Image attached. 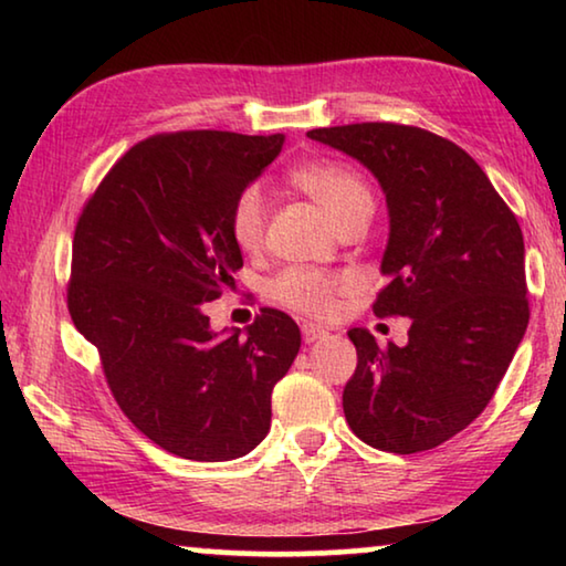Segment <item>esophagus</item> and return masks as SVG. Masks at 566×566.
Returning a JSON list of instances; mask_svg holds the SVG:
<instances>
[{
	"label": "esophagus",
	"mask_w": 566,
	"mask_h": 566,
	"mask_svg": "<svg viewBox=\"0 0 566 566\" xmlns=\"http://www.w3.org/2000/svg\"><path fill=\"white\" fill-rule=\"evenodd\" d=\"M327 334H329V332L324 329V327H317V324H302V337H304L306 344L319 342V339L327 337Z\"/></svg>",
	"instance_id": "1"
}]
</instances>
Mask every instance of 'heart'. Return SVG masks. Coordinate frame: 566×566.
Segmentation results:
<instances>
[{"instance_id":"1","label":"heart","mask_w":566,"mask_h":566,"mask_svg":"<svg viewBox=\"0 0 566 566\" xmlns=\"http://www.w3.org/2000/svg\"><path fill=\"white\" fill-rule=\"evenodd\" d=\"M292 181L304 195H310L339 229L354 217L371 214L375 197L357 169L344 161H312L292 175ZM266 199L260 185H249L239 191L229 209V234L244 252H254L264 242ZM349 280L339 272H319L292 266L270 282V296L286 310L306 317H327L337 296L347 290Z\"/></svg>"}]
</instances>
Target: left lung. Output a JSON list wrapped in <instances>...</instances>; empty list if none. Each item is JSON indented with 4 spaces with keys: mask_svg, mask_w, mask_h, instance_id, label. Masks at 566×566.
I'll use <instances>...</instances> for the list:
<instances>
[{
    "mask_svg": "<svg viewBox=\"0 0 566 566\" xmlns=\"http://www.w3.org/2000/svg\"><path fill=\"white\" fill-rule=\"evenodd\" d=\"M306 137L359 159L389 207L377 317H409V342L349 329L357 369L342 395L352 432L381 452L434 449L482 415L530 324L520 222L454 142L395 122Z\"/></svg>",
    "mask_w": 566,
    "mask_h": 566,
    "instance_id": "1",
    "label": "left lung"
}]
</instances>
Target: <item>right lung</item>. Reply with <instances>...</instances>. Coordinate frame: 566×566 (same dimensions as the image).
I'll use <instances>...</instances> for the list:
<instances>
[{
	"label": "right lung",
	"instance_id": "right-lung-1",
	"mask_svg": "<svg viewBox=\"0 0 566 566\" xmlns=\"http://www.w3.org/2000/svg\"><path fill=\"white\" fill-rule=\"evenodd\" d=\"M282 145V134H155L114 161L76 219L74 327L97 347L132 424L195 462H229L262 442L272 389L302 344L296 322L272 306L244 337H217L205 314L242 270L229 209Z\"/></svg>",
	"mask_w": 566,
	"mask_h": 566
}]
</instances>
